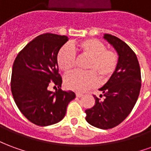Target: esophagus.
Segmentation results:
<instances>
[{
	"instance_id": "esophagus-1",
	"label": "esophagus",
	"mask_w": 151,
	"mask_h": 151,
	"mask_svg": "<svg viewBox=\"0 0 151 151\" xmlns=\"http://www.w3.org/2000/svg\"><path fill=\"white\" fill-rule=\"evenodd\" d=\"M82 94H81V93H76V96L77 97H78V98H80V97H82Z\"/></svg>"
}]
</instances>
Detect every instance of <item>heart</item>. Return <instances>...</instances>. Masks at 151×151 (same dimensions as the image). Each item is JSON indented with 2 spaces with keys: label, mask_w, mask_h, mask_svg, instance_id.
Here are the masks:
<instances>
[{
  "label": "heart",
  "mask_w": 151,
  "mask_h": 151,
  "mask_svg": "<svg viewBox=\"0 0 151 151\" xmlns=\"http://www.w3.org/2000/svg\"><path fill=\"white\" fill-rule=\"evenodd\" d=\"M76 54L88 57L86 72L76 71L65 78V86L77 92H83L94 87L97 78L101 82H108L116 72L119 59L116 52L107 49L104 43L97 40L87 39L73 43L71 47H61L56 56V62L63 72H70L75 65Z\"/></svg>",
  "instance_id": "heart-1"
}]
</instances>
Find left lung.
I'll use <instances>...</instances> for the list:
<instances>
[{"mask_svg": "<svg viewBox=\"0 0 151 151\" xmlns=\"http://www.w3.org/2000/svg\"><path fill=\"white\" fill-rule=\"evenodd\" d=\"M104 38L118 53L119 65L111 78L99 89L104 99L94 95L95 105L85 112L90 124L108 129L120 124L133 110L139 96L142 79L139 63L130 47L111 35L105 34Z\"/></svg>", "mask_w": 151, "mask_h": 151, "instance_id": "8db88e82", "label": "left lung"}]
</instances>
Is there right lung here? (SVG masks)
Masks as SVG:
<instances>
[{"mask_svg": "<svg viewBox=\"0 0 151 151\" xmlns=\"http://www.w3.org/2000/svg\"><path fill=\"white\" fill-rule=\"evenodd\" d=\"M68 40L65 35H40L24 47L13 65L10 86L15 104L28 120L39 126L60 121L69 103L75 98L74 92L60 89L62 78L56 56ZM50 84L59 89L50 92Z\"/></svg>", "mask_w": 151, "mask_h": 151, "instance_id": "obj_1", "label": "right lung"}]
</instances>
